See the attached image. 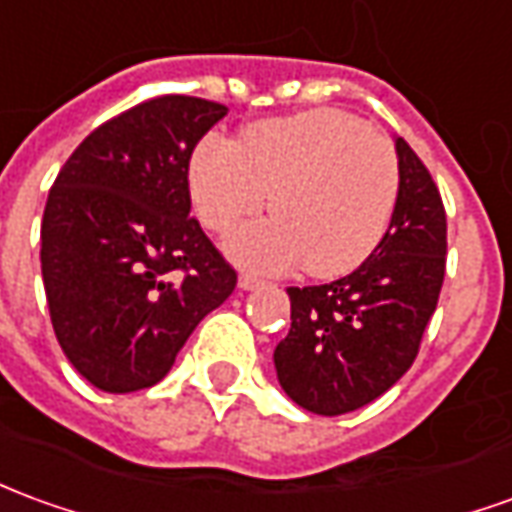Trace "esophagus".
Listing matches in <instances>:
<instances>
[{
	"mask_svg": "<svg viewBox=\"0 0 512 512\" xmlns=\"http://www.w3.org/2000/svg\"><path fill=\"white\" fill-rule=\"evenodd\" d=\"M260 285H263V280L255 277V274H241V277H238V288H244V291H255Z\"/></svg>",
	"mask_w": 512,
	"mask_h": 512,
	"instance_id": "esophagus-1",
	"label": "esophagus"
}]
</instances>
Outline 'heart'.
Returning <instances> with one entry per match:
<instances>
[{"label":"heart","instance_id":"1","mask_svg":"<svg viewBox=\"0 0 512 512\" xmlns=\"http://www.w3.org/2000/svg\"><path fill=\"white\" fill-rule=\"evenodd\" d=\"M191 199L207 230L257 216L271 194L277 219L227 238L246 268L282 271L305 263L318 280L363 266L388 230L399 163L388 138L360 119L318 107L249 124L241 141L210 135L191 157Z\"/></svg>","mask_w":512,"mask_h":512}]
</instances>
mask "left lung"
Segmentation results:
<instances>
[{
  "label": "left lung",
  "mask_w": 512,
  "mask_h": 512,
  "mask_svg": "<svg viewBox=\"0 0 512 512\" xmlns=\"http://www.w3.org/2000/svg\"><path fill=\"white\" fill-rule=\"evenodd\" d=\"M399 194L363 266L288 288L291 330L274 349L282 391L318 416L374 402L413 366L446 274V210L427 166L396 138Z\"/></svg>",
  "instance_id": "obj_1"
}]
</instances>
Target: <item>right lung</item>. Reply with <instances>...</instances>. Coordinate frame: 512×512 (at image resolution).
<instances>
[{
	"instance_id": "obj_1",
	"label": "right lung",
	"mask_w": 512,
	"mask_h": 512,
	"mask_svg": "<svg viewBox=\"0 0 512 512\" xmlns=\"http://www.w3.org/2000/svg\"><path fill=\"white\" fill-rule=\"evenodd\" d=\"M227 107L169 94L105 121L49 191L41 274L57 343L107 393L160 382L238 274L191 213L188 163Z\"/></svg>"
}]
</instances>
